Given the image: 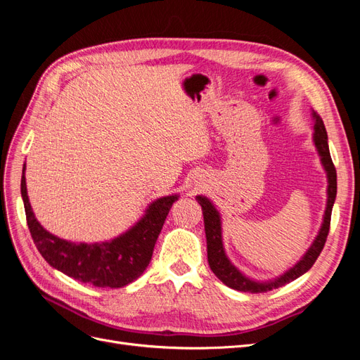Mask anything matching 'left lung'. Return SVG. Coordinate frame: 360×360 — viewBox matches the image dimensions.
Segmentation results:
<instances>
[{
  "label": "left lung",
  "instance_id": "obj_1",
  "mask_svg": "<svg viewBox=\"0 0 360 360\" xmlns=\"http://www.w3.org/2000/svg\"><path fill=\"white\" fill-rule=\"evenodd\" d=\"M312 118H314V144L317 147V151L320 155L321 165L328 174V204H326V210L323 216V224L320 231L315 237L314 243L309 246L307 250V254L299 259L296 264H294L290 270H287L284 275H281L279 278L274 281H267V282H257L254 279H249L245 276L240 270H238L230 259H228L224 243H222V222H221V214L216 210V207L213 202L202 197V195H198L197 201L200 202L201 209H202V216H204V230H205V237H207V258H209V266L212 269L213 274L219 278L226 287H230L237 291H245V292H266L270 290L279 288L282 285L288 284V282L297 279L303 274L314 266L315 261H317L320 252L324 248L326 238H328L329 234V228H330V216H332V207L336 198V169L330 158V151H329V144H328V132H326V127L321 117L312 111Z\"/></svg>",
  "mask_w": 360,
  "mask_h": 360
}]
</instances>
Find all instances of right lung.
Here are the masks:
<instances>
[{"label": "right lung", "instance_id": "add662e5", "mask_svg": "<svg viewBox=\"0 0 360 360\" xmlns=\"http://www.w3.org/2000/svg\"><path fill=\"white\" fill-rule=\"evenodd\" d=\"M20 195L31 237L46 263L76 281L102 288H122L144 274L163 222L172 204L179 200V195L158 198L130 230L110 242L75 243L51 234L36 219L27 193L25 165Z\"/></svg>", "mask_w": 360, "mask_h": 360}]
</instances>
